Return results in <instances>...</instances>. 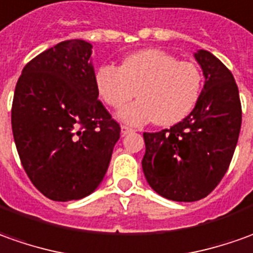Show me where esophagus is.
<instances>
[{
	"label": "esophagus",
	"instance_id": "esophagus-1",
	"mask_svg": "<svg viewBox=\"0 0 253 253\" xmlns=\"http://www.w3.org/2000/svg\"><path fill=\"white\" fill-rule=\"evenodd\" d=\"M121 132H123V135H126V133H130V132H133V129H132L130 126L123 125V126H121Z\"/></svg>",
	"mask_w": 253,
	"mask_h": 253
}]
</instances>
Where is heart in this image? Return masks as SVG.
Listing matches in <instances>:
<instances>
[{
	"instance_id": "b5f03b06",
	"label": "heart",
	"mask_w": 253,
	"mask_h": 253,
	"mask_svg": "<svg viewBox=\"0 0 253 253\" xmlns=\"http://www.w3.org/2000/svg\"><path fill=\"white\" fill-rule=\"evenodd\" d=\"M100 99L120 108L136 96L135 103L120 111V118L130 125L154 121L170 126L181 123L196 106L202 91L199 67L179 61L170 52L149 48L130 54L121 67L101 65L94 75Z\"/></svg>"
}]
</instances>
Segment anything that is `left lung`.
<instances>
[{
  "mask_svg": "<svg viewBox=\"0 0 253 253\" xmlns=\"http://www.w3.org/2000/svg\"><path fill=\"white\" fill-rule=\"evenodd\" d=\"M205 86L192 113L170 129L145 132L142 169L163 198L195 202L220 184L233 159L242 110L233 74L211 52L199 50Z\"/></svg>",
  "mask_w": 253,
  "mask_h": 253,
  "instance_id": "obj_1",
  "label": "left lung"
}]
</instances>
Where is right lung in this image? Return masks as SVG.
Here are the masks:
<instances>
[{"instance_id": "right-lung-1", "label": "right lung", "mask_w": 253, "mask_h": 253, "mask_svg": "<svg viewBox=\"0 0 253 253\" xmlns=\"http://www.w3.org/2000/svg\"><path fill=\"white\" fill-rule=\"evenodd\" d=\"M91 44L67 40L25 65L12 101L20 163L48 199L78 201L106 175L120 124L99 100Z\"/></svg>"}]
</instances>
